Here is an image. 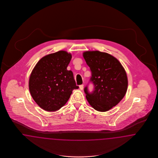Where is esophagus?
Here are the masks:
<instances>
[{"mask_svg": "<svg viewBox=\"0 0 158 158\" xmlns=\"http://www.w3.org/2000/svg\"><path fill=\"white\" fill-rule=\"evenodd\" d=\"M83 87H84L83 85H81L79 86V88H80V89H81V90H82L83 89Z\"/></svg>", "mask_w": 158, "mask_h": 158, "instance_id": "1", "label": "esophagus"}]
</instances>
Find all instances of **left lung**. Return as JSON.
<instances>
[{
  "label": "left lung",
  "mask_w": 158,
  "mask_h": 158,
  "mask_svg": "<svg viewBox=\"0 0 158 158\" xmlns=\"http://www.w3.org/2000/svg\"><path fill=\"white\" fill-rule=\"evenodd\" d=\"M90 67V82L94 90L90 92L86 86V99L96 110L105 112L117 105L125 96L128 85L127 77L119 61L110 54L99 51H87L83 54Z\"/></svg>",
  "instance_id": "8db88e82"
}]
</instances>
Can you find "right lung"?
Masks as SVG:
<instances>
[{
  "label": "right lung",
  "instance_id": "add662e5",
  "mask_svg": "<svg viewBox=\"0 0 158 158\" xmlns=\"http://www.w3.org/2000/svg\"><path fill=\"white\" fill-rule=\"evenodd\" d=\"M72 56L59 51L42 58L32 70L29 89L36 104L44 110L54 112L67 103L77 86L73 72L67 68Z\"/></svg>",
  "mask_w": 158,
  "mask_h": 158
}]
</instances>
